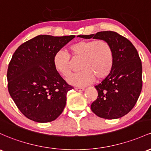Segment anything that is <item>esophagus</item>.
<instances>
[{"label": "esophagus", "mask_w": 151, "mask_h": 151, "mask_svg": "<svg viewBox=\"0 0 151 151\" xmlns=\"http://www.w3.org/2000/svg\"><path fill=\"white\" fill-rule=\"evenodd\" d=\"M74 89L77 91H84V88H83V87H75Z\"/></svg>", "instance_id": "1"}]
</instances>
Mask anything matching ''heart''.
<instances>
[{"label":"heart","mask_w":151,"mask_h":151,"mask_svg":"<svg viewBox=\"0 0 151 151\" xmlns=\"http://www.w3.org/2000/svg\"><path fill=\"white\" fill-rule=\"evenodd\" d=\"M69 50L73 58L81 59L80 72L68 78L69 84L77 87H84L93 82L105 79L112 71L114 64V53L108 42L102 39L82 40L72 44ZM56 69L64 77L72 72V65L69 55L65 51L59 50L54 57Z\"/></svg>","instance_id":"obj_1"}]
</instances>
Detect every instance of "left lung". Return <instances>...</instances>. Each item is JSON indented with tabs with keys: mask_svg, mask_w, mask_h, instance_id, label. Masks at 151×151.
I'll use <instances>...</instances> for the list:
<instances>
[{
	"mask_svg": "<svg viewBox=\"0 0 151 151\" xmlns=\"http://www.w3.org/2000/svg\"><path fill=\"white\" fill-rule=\"evenodd\" d=\"M78 36L102 39L112 46L113 67L109 75L94 87L98 97L91 105V110L105 119L122 117L133 108L142 90V63L137 51L128 39L114 31Z\"/></svg>",
	"mask_w": 151,
	"mask_h": 151,
	"instance_id": "left-lung-1",
	"label": "left lung"
}]
</instances>
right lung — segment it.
Masks as SVG:
<instances>
[{"label":"right lung","mask_w":151,"mask_h":151,"mask_svg":"<svg viewBox=\"0 0 151 151\" xmlns=\"http://www.w3.org/2000/svg\"><path fill=\"white\" fill-rule=\"evenodd\" d=\"M74 35H39L21 44L9 63L7 72L10 95L27 118L38 122L56 120L73 89L57 72L54 54Z\"/></svg>","instance_id":"add662e5"}]
</instances>
